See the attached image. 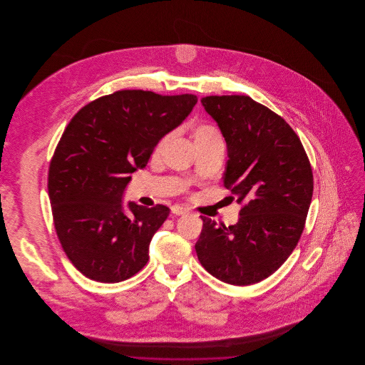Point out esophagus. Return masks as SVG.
<instances>
[{
  "label": "esophagus",
  "mask_w": 365,
  "mask_h": 365,
  "mask_svg": "<svg viewBox=\"0 0 365 365\" xmlns=\"http://www.w3.org/2000/svg\"><path fill=\"white\" fill-rule=\"evenodd\" d=\"M171 212H173L174 215L180 216V215H186L189 210H187L186 208H183V207H180V205H174V207L171 208Z\"/></svg>",
  "instance_id": "1"
}]
</instances>
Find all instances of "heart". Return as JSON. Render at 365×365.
I'll list each match as a JSON object with an SVG mask.
<instances>
[{
	"mask_svg": "<svg viewBox=\"0 0 365 365\" xmlns=\"http://www.w3.org/2000/svg\"><path fill=\"white\" fill-rule=\"evenodd\" d=\"M191 138L194 140V145L198 152L207 150L219 145H225L217 128L205 123H200L192 127ZM170 140H171V135H165L160 139V142L157 143L156 153H161L165 149V146L170 143Z\"/></svg>",
	"mask_w": 365,
	"mask_h": 365,
	"instance_id": "obj_1",
	"label": "heart"
}]
</instances>
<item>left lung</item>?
<instances>
[{"label": "left lung", "instance_id": "8db88e82", "mask_svg": "<svg viewBox=\"0 0 365 365\" xmlns=\"http://www.w3.org/2000/svg\"><path fill=\"white\" fill-rule=\"evenodd\" d=\"M226 139L225 187L242 205L234 226L204 225L195 243L215 278L249 286L272 275L289 259L312 201V167L294 130L249 96L201 100Z\"/></svg>", "mask_w": 365, "mask_h": 365}]
</instances>
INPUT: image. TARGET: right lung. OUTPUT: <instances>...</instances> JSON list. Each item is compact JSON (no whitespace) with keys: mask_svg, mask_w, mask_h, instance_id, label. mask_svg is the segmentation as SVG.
I'll list each match as a JSON object with an SVG mask.
<instances>
[{"mask_svg":"<svg viewBox=\"0 0 365 365\" xmlns=\"http://www.w3.org/2000/svg\"><path fill=\"white\" fill-rule=\"evenodd\" d=\"M197 96L119 90L85 105L53 153L48 190L63 250L86 278L116 283L149 260V243L170 208L128 204L130 174L143 168L158 140L190 115Z\"/></svg>","mask_w":365,"mask_h":365,"instance_id":"right-lung-1","label":"right lung"}]
</instances>
